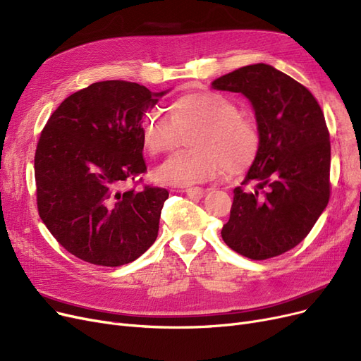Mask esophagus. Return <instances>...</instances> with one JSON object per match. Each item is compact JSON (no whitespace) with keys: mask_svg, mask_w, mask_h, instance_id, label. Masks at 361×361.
I'll list each match as a JSON object with an SVG mask.
<instances>
[{"mask_svg":"<svg viewBox=\"0 0 361 361\" xmlns=\"http://www.w3.org/2000/svg\"><path fill=\"white\" fill-rule=\"evenodd\" d=\"M183 192H186V195H188V197L195 198V200H200V198L204 195V190H202V188H200V186L186 188V190H185Z\"/></svg>","mask_w":361,"mask_h":361,"instance_id":"34e87169","label":"esophagus"}]
</instances>
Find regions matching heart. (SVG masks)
Listing matches in <instances>:
<instances>
[{
	"mask_svg": "<svg viewBox=\"0 0 361 361\" xmlns=\"http://www.w3.org/2000/svg\"><path fill=\"white\" fill-rule=\"evenodd\" d=\"M236 102L217 91L178 97L169 114L151 111L144 120V140L151 154H164L179 142V129L200 126L191 149L173 154L157 170L164 185L188 186L217 178L228 169L243 173L259 156L260 132L251 118L238 114Z\"/></svg>",
	"mask_w": 361,
	"mask_h": 361,
	"instance_id": "b5f03b06",
	"label": "heart"
}]
</instances>
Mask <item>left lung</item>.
Segmentation results:
<instances>
[{
  "label": "left lung",
  "instance_id": "obj_1",
  "mask_svg": "<svg viewBox=\"0 0 361 361\" xmlns=\"http://www.w3.org/2000/svg\"><path fill=\"white\" fill-rule=\"evenodd\" d=\"M252 104L260 151L243 185L233 190L225 244L251 260L298 245L331 198V141L323 111L304 85L269 64H251L213 82Z\"/></svg>",
  "mask_w": 361,
  "mask_h": 361
}]
</instances>
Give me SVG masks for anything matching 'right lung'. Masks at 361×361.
<instances>
[{"label":"right lung","instance_id":"right-lung-1","mask_svg":"<svg viewBox=\"0 0 361 361\" xmlns=\"http://www.w3.org/2000/svg\"><path fill=\"white\" fill-rule=\"evenodd\" d=\"M164 92L126 80L95 82L49 116L35 152L38 213L78 259L128 264L156 241L169 192L136 185L147 171L144 114ZM126 183L134 188L126 190Z\"/></svg>","mask_w":361,"mask_h":361}]
</instances>
